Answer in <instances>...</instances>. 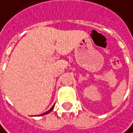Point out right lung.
I'll return each mask as SVG.
<instances>
[{
  "mask_svg": "<svg viewBox=\"0 0 133 133\" xmlns=\"http://www.w3.org/2000/svg\"><path fill=\"white\" fill-rule=\"evenodd\" d=\"M53 108H54V106H53L52 108H51V109L49 110L48 111H47V112H45V113H44V114H42V115H44V114H48V113H50V112H51V110H53Z\"/></svg>",
  "mask_w": 133,
  "mask_h": 133,
  "instance_id": "1",
  "label": "right lung"
}]
</instances>
